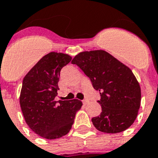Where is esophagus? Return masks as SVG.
Wrapping results in <instances>:
<instances>
[{
  "instance_id": "1",
  "label": "esophagus",
  "mask_w": 158,
  "mask_h": 158,
  "mask_svg": "<svg viewBox=\"0 0 158 158\" xmlns=\"http://www.w3.org/2000/svg\"><path fill=\"white\" fill-rule=\"evenodd\" d=\"M82 102H83V104H84V105H86V104H87V103H88V101H87V99H83V100Z\"/></svg>"
}]
</instances>
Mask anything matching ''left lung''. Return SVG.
<instances>
[{
	"mask_svg": "<svg viewBox=\"0 0 158 158\" xmlns=\"http://www.w3.org/2000/svg\"><path fill=\"white\" fill-rule=\"evenodd\" d=\"M71 63L80 67L100 94L102 112L91 119L95 128L117 133L129 128L141 100L140 84L131 69L103 50L79 53Z\"/></svg>",
	"mask_w": 158,
	"mask_h": 158,
	"instance_id": "8db88e82",
	"label": "left lung"
}]
</instances>
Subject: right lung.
Returning <instances> with one entry per match:
<instances>
[{"instance_id":"right-lung-1","label":"right lung","mask_w":158,"mask_h":158,"mask_svg":"<svg viewBox=\"0 0 158 158\" xmlns=\"http://www.w3.org/2000/svg\"><path fill=\"white\" fill-rule=\"evenodd\" d=\"M69 54L50 52L43 56L24 77L20 105L26 124L43 138L53 140L67 135L77 111L79 99L55 101L61 69L71 60Z\"/></svg>"}]
</instances>
